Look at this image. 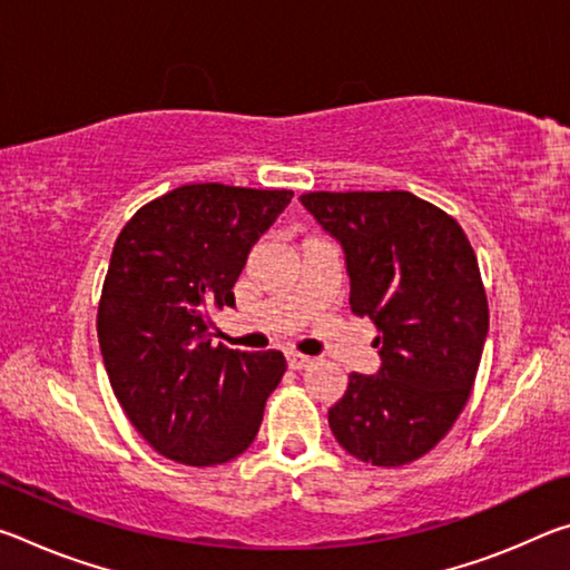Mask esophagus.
Here are the masks:
<instances>
[{"label":"esophagus","instance_id":"1","mask_svg":"<svg viewBox=\"0 0 570 570\" xmlns=\"http://www.w3.org/2000/svg\"><path fill=\"white\" fill-rule=\"evenodd\" d=\"M286 362H288V366H292V370H306V366H312V364H314L312 356L298 354V352H288Z\"/></svg>","mask_w":570,"mask_h":570}]
</instances>
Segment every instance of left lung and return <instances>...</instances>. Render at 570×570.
Instances as JSON below:
<instances>
[{"instance_id":"8db88e82","label":"left lung","mask_w":570,"mask_h":570,"mask_svg":"<svg viewBox=\"0 0 570 570\" xmlns=\"http://www.w3.org/2000/svg\"><path fill=\"white\" fill-rule=\"evenodd\" d=\"M302 204L340 240L350 306L377 326V374H350L330 407L340 445L400 468L448 435L468 404L488 336L475 250L445 210L407 190H316Z\"/></svg>"}]
</instances>
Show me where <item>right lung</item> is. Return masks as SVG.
Segmentation results:
<instances>
[{"mask_svg":"<svg viewBox=\"0 0 570 570\" xmlns=\"http://www.w3.org/2000/svg\"><path fill=\"white\" fill-rule=\"evenodd\" d=\"M294 190L188 183L135 210L115 240L98 340L115 397L163 458L210 468L254 442L282 352L210 344V314Z\"/></svg>","mask_w":570,"mask_h":570,"instance_id":"add662e5","label":"right lung"}]
</instances>
